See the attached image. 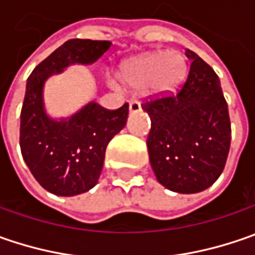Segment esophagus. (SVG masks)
Instances as JSON below:
<instances>
[{
    "label": "esophagus",
    "mask_w": 255,
    "mask_h": 255,
    "mask_svg": "<svg viewBox=\"0 0 255 255\" xmlns=\"http://www.w3.org/2000/svg\"><path fill=\"white\" fill-rule=\"evenodd\" d=\"M128 110H129V114H135V113H138L139 110H141V106H139L138 101L132 100V101H129Z\"/></svg>",
    "instance_id": "obj_1"
}]
</instances>
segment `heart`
<instances>
[{
    "label": "heart",
    "instance_id": "heart-1",
    "mask_svg": "<svg viewBox=\"0 0 255 255\" xmlns=\"http://www.w3.org/2000/svg\"><path fill=\"white\" fill-rule=\"evenodd\" d=\"M187 71L184 57L177 51H152L124 62L118 80L131 90H145L149 95L172 93L183 81Z\"/></svg>",
    "mask_w": 255,
    "mask_h": 255
}]
</instances>
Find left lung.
<instances>
[{"instance_id": "obj_1", "label": "left lung", "mask_w": 255, "mask_h": 255, "mask_svg": "<svg viewBox=\"0 0 255 255\" xmlns=\"http://www.w3.org/2000/svg\"><path fill=\"white\" fill-rule=\"evenodd\" d=\"M177 95L142 104L151 118L147 138L157 181L180 194L204 191L224 170L231 142L228 106L214 70L195 52Z\"/></svg>"}]
</instances>
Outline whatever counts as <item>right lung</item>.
<instances>
[{
  "instance_id": "right-lung-1",
  "label": "right lung",
  "mask_w": 255,
  "mask_h": 255,
  "mask_svg": "<svg viewBox=\"0 0 255 255\" xmlns=\"http://www.w3.org/2000/svg\"><path fill=\"white\" fill-rule=\"evenodd\" d=\"M110 47V41L70 39L38 64L27 80L19 126L21 154L39 185L55 195H78L98 183L107 145L126 127L128 104L110 111L91 101L67 118H54L45 110V81L74 64H94Z\"/></svg>"
}]
</instances>
